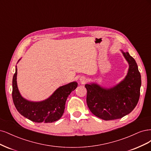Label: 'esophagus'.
I'll list each match as a JSON object with an SVG mask.
<instances>
[{"mask_svg":"<svg viewBox=\"0 0 151 151\" xmlns=\"http://www.w3.org/2000/svg\"><path fill=\"white\" fill-rule=\"evenodd\" d=\"M86 80H87L86 78L85 77V76H81V77H80V81L81 83L82 84H84L85 83L86 81Z\"/></svg>","mask_w":151,"mask_h":151,"instance_id":"obj_1","label":"esophagus"}]
</instances>
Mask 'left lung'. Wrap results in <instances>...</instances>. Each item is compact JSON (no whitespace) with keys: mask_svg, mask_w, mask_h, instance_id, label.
<instances>
[{"mask_svg":"<svg viewBox=\"0 0 151 151\" xmlns=\"http://www.w3.org/2000/svg\"><path fill=\"white\" fill-rule=\"evenodd\" d=\"M122 52L129 65L122 81L110 88H103L96 83L85 85L90 110L104 120L122 118L134 109L139 100L141 76L137 65L128 52Z\"/></svg>","mask_w":151,"mask_h":151,"instance_id":"8db88e82","label":"left lung"}]
</instances>
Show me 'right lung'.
<instances>
[{"instance_id": "obj_1", "label": "right lung", "mask_w": 151, "mask_h": 151, "mask_svg": "<svg viewBox=\"0 0 151 151\" xmlns=\"http://www.w3.org/2000/svg\"><path fill=\"white\" fill-rule=\"evenodd\" d=\"M17 71L16 68L12 79V95L14 104L19 114L37 123H51L59 120L64 113L68 96L76 89L77 82H71L59 87L45 100L31 101L23 98L19 93L17 85Z\"/></svg>"}]
</instances>
